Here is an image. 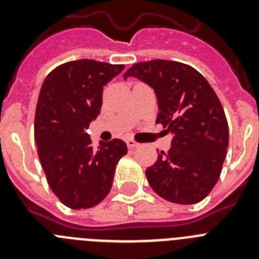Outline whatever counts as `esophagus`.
I'll use <instances>...</instances> for the list:
<instances>
[{
    "mask_svg": "<svg viewBox=\"0 0 259 259\" xmlns=\"http://www.w3.org/2000/svg\"><path fill=\"white\" fill-rule=\"evenodd\" d=\"M125 143H127V146H128V148H130V149H135V148H137V146L140 145V144H139V143H136V141H135V140H132V139H128V140L125 141Z\"/></svg>",
    "mask_w": 259,
    "mask_h": 259,
    "instance_id": "34e87169",
    "label": "esophagus"
}]
</instances>
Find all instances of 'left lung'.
<instances>
[{"instance_id": "8db88e82", "label": "left lung", "mask_w": 259, "mask_h": 259, "mask_svg": "<svg viewBox=\"0 0 259 259\" xmlns=\"http://www.w3.org/2000/svg\"><path fill=\"white\" fill-rule=\"evenodd\" d=\"M154 89L155 123L174 135L171 149L162 150L145 171L153 191L180 205L197 203L218 182L228 148V123L218 96L205 77L182 62L154 59L128 68Z\"/></svg>"}]
</instances>
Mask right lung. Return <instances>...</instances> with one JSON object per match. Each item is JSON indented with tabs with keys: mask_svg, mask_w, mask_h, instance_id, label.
Returning a JSON list of instances; mask_svg holds the SVG:
<instances>
[{
	"mask_svg": "<svg viewBox=\"0 0 259 259\" xmlns=\"http://www.w3.org/2000/svg\"><path fill=\"white\" fill-rule=\"evenodd\" d=\"M123 65L93 59L66 62L50 71L38 95L35 141L48 184L70 209L101 202L113 185L124 141H100L96 150L87 130L101 111L102 91Z\"/></svg>",
	"mask_w": 259,
	"mask_h": 259,
	"instance_id": "add662e5",
	"label": "right lung"
}]
</instances>
